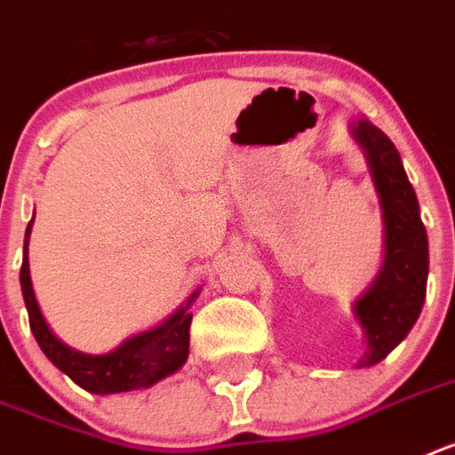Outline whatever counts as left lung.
<instances>
[{
  "mask_svg": "<svg viewBox=\"0 0 455 455\" xmlns=\"http://www.w3.org/2000/svg\"><path fill=\"white\" fill-rule=\"evenodd\" d=\"M350 132L364 149L386 221L381 271L353 306L367 336V353L357 367H371L404 341L419 320L427 285V234L416 191L390 138L364 119L350 125Z\"/></svg>",
  "mask_w": 455,
  "mask_h": 455,
  "instance_id": "8db88e82",
  "label": "left lung"
}]
</instances>
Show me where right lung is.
I'll return each instance as SVG.
<instances>
[{"mask_svg":"<svg viewBox=\"0 0 455 455\" xmlns=\"http://www.w3.org/2000/svg\"><path fill=\"white\" fill-rule=\"evenodd\" d=\"M32 221H35V217H32ZM32 221L25 231L20 290H23L25 306H28L29 327H32V334H35L39 348L44 350V355L60 371H65L76 386L95 395L140 390V387H149L165 376L175 374L189 357V327L191 315H194L189 308L194 299L198 297V291H194L168 320L125 339L119 348L109 350L105 355L79 353V350L65 346L51 331L42 311H39V304H36L28 261V240L32 234Z\"/></svg>","mask_w":455,"mask_h":455,"instance_id":"add662e5","label":"right lung"}]
</instances>
